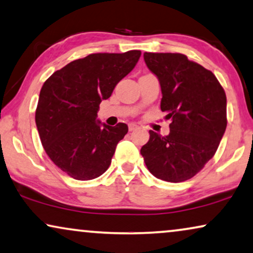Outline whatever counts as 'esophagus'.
I'll return each mask as SVG.
<instances>
[{
    "mask_svg": "<svg viewBox=\"0 0 253 253\" xmlns=\"http://www.w3.org/2000/svg\"><path fill=\"white\" fill-rule=\"evenodd\" d=\"M136 128H137V125H135V124H129L128 125L129 132H132V130H135Z\"/></svg>",
    "mask_w": 253,
    "mask_h": 253,
    "instance_id": "34e87169",
    "label": "esophagus"
}]
</instances>
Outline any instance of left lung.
I'll use <instances>...</instances> for the list:
<instances>
[{"label":"left lung","instance_id":"obj_1","mask_svg":"<svg viewBox=\"0 0 253 253\" xmlns=\"http://www.w3.org/2000/svg\"><path fill=\"white\" fill-rule=\"evenodd\" d=\"M161 84V110L171 119L167 136L149 130L141 148L148 170L158 179H191L216 153L227 127V97L211 70L180 53L143 54Z\"/></svg>","mask_w":253,"mask_h":253}]
</instances>
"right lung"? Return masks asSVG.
I'll use <instances>...</instances> for the list:
<instances>
[{
  "label": "right lung",
  "mask_w": 253,
  "mask_h": 253,
  "mask_svg": "<svg viewBox=\"0 0 253 253\" xmlns=\"http://www.w3.org/2000/svg\"><path fill=\"white\" fill-rule=\"evenodd\" d=\"M140 56V50L90 54L56 70L43 83L36 110L40 140L53 163L74 179H93L109 169L128 127L102 124L97 112Z\"/></svg>",
  "instance_id": "add662e5"
}]
</instances>
